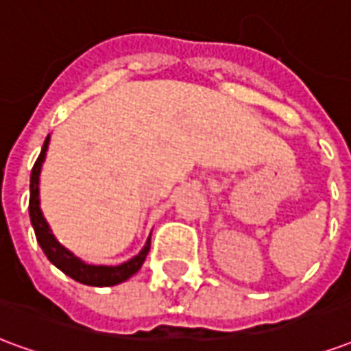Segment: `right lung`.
<instances>
[{
    "label": "right lung",
    "mask_w": 351,
    "mask_h": 351,
    "mask_svg": "<svg viewBox=\"0 0 351 351\" xmlns=\"http://www.w3.org/2000/svg\"><path fill=\"white\" fill-rule=\"evenodd\" d=\"M49 141L50 137L45 138L43 150L37 161H35L34 169H32V178H29V218H32V226L35 229L37 243H39V246L45 252V256L50 259V263L56 265L60 271L65 272L67 276H71L73 280H77L80 284H86V286H116V284H120L123 280L133 276L141 269V265L145 263L146 256L150 252V241L145 244V248L141 250L138 256H135L130 261H125V263L118 265V267L86 265L84 261H80L79 258H75L71 252L65 250L64 246L54 239V235L50 233L49 223L43 218L41 208H39V175H41L45 154L49 150Z\"/></svg>",
    "instance_id": "right-lung-1"
}]
</instances>
